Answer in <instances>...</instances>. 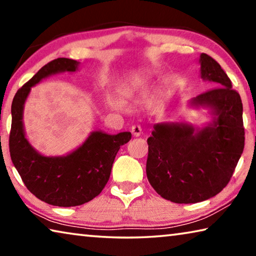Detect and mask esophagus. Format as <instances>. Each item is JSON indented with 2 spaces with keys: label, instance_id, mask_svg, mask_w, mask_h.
<instances>
[{
  "label": "esophagus",
  "instance_id": "obj_1",
  "mask_svg": "<svg viewBox=\"0 0 256 256\" xmlns=\"http://www.w3.org/2000/svg\"><path fill=\"white\" fill-rule=\"evenodd\" d=\"M131 132L133 134V136H140L142 134V128L140 125H133L131 128Z\"/></svg>",
  "mask_w": 256,
  "mask_h": 256
}]
</instances>
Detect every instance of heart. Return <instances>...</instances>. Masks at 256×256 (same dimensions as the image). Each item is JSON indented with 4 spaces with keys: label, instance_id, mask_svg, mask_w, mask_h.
<instances>
[{
    "label": "heart",
    "instance_id": "heart-1",
    "mask_svg": "<svg viewBox=\"0 0 256 256\" xmlns=\"http://www.w3.org/2000/svg\"><path fill=\"white\" fill-rule=\"evenodd\" d=\"M149 78V73H141V74L133 76L128 81H124L123 84L120 86V92L124 94V96H132L133 94H136L138 89L142 88V86L146 84ZM110 105L114 108H120L122 106V104H120V100L112 99L110 102Z\"/></svg>",
    "mask_w": 256,
    "mask_h": 256
}]
</instances>
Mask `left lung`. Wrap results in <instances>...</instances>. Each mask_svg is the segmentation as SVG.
<instances>
[{"label":"left lung","instance_id":"8db88e82","mask_svg":"<svg viewBox=\"0 0 256 256\" xmlns=\"http://www.w3.org/2000/svg\"><path fill=\"white\" fill-rule=\"evenodd\" d=\"M198 62L204 81L216 88L190 102L209 108L212 120L201 128L188 123H158L148 138L146 177L160 196L175 203H196L222 192L244 150L242 104L232 81L211 56Z\"/></svg>","mask_w":256,"mask_h":256}]
</instances>
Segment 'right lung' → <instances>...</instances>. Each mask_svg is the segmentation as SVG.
I'll return each instance as SVG.
<instances>
[{
	"label": "right lung",
	"mask_w": 256,
	"mask_h": 256,
	"mask_svg": "<svg viewBox=\"0 0 256 256\" xmlns=\"http://www.w3.org/2000/svg\"><path fill=\"white\" fill-rule=\"evenodd\" d=\"M79 62L60 58L42 66L16 92L11 106L8 148L11 160L24 185L34 196L56 206H76L100 194L110 180L112 162L131 132L107 134L94 131L79 148L66 156H44L29 144L24 128V107L32 86L45 78L76 72Z\"/></svg>",
	"instance_id": "add662e5"
}]
</instances>
